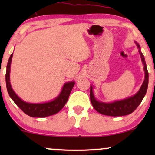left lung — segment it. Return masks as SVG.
<instances>
[{
    "mask_svg": "<svg viewBox=\"0 0 155 155\" xmlns=\"http://www.w3.org/2000/svg\"><path fill=\"white\" fill-rule=\"evenodd\" d=\"M136 43V42H135ZM137 47L139 48V53L140 54L142 63L144 65V71H145V80L140 89L138 92L133 96L128 97L123 100L115 101L111 103H104L99 101L94 97V93L92 91V87L90 86V100L91 103L97 112L101 114L110 116H122L128 115L135 111L137 107L140 105L143 100L144 97L147 92L148 87V79L149 75L147 68V65L144 58L143 54L140 51V46L138 44H137Z\"/></svg>",
    "mask_w": 155,
    "mask_h": 155,
    "instance_id": "1",
    "label": "left lung"
}]
</instances>
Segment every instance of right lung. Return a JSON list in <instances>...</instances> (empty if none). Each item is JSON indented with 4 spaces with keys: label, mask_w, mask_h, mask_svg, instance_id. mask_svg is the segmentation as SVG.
Here are the masks:
<instances>
[{
    "label": "right lung",
    "mask_w": 155,
    "mask_h": 155,
    "mask_svg": "<svg viewBox=\"0 0 155 155\" xmlns=\"http://www.w3.org/2000/svg\"><path fill=\"white\" fill-rule=\"evenodd\" d=\"M12 58V54L10 55L9 60L7 64L5 74V82L6 87L8 94L16 105L24 112L27 115L31 117L43 118L54 115L63 109L65 104H66L68 97L71 94V92L73 89L75 82H69L64 84L62 90L60 94L54 99V100L48 101L46 103L41 104H33L28 103L21 99L18 95L15 94L13 90L12 89L11 84L10 82V65Z\"/></svg>",
    "instance_id": "obj_1"
}]
</instances>
